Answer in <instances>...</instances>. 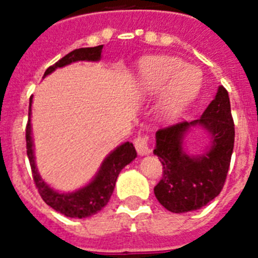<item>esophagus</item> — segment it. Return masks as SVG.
I'll return each mask as SVG.
<instances>
[{"label":"esophagus","instance_id":"34e87169","mask_svg":"<svg viewBox=\"0 0 258 258\" xmlns=\"http://www.w3.org/2000/svg\"><path fill=\"white\" fill-rule=\"evenodd\" d=\"M134 146H136L137 152L141 155V156H145V155L151 154V149H150V143H149V137L147 136H140L134 142Z\"/></svg>","mask_w":258,"mask_h":258}]
</instances>
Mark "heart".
I'll return each mask as SVG.
<instances>
[{"instance_id": "b5f03b06", "label": "heart", "mask_w": 258, "mask_h": 258, "mask_svg": "<svg viewBox=\"0 0 258 258\" xmlns=\"http://www.w3.org/2000/svg\"><path fill=\"white\" fill-rule=\"evenodd\" d=\"M202 74L175 56L146 58L138 72V89L145 97L160 94L157 112L165 122L175 121L197 98Z\"/></svg>"}]
</instances>
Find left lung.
Segmentation results:
<instances>
[{"mask_svg":"<svg viewBox=\"0 0 258 258\" xmlns=\"http://www.w3.org/2000/svg\"><path fill=\"white\" fill-rule=\"evenodd\" d=\"M194 127L210 137V146L198 155L184 149V140ZM155 138L154 154L163 164V178L154 188L159 203L173 213L206 207L222 190L234 150L235 129L226 89L218 86L200 118L160 129Z\"/></svg>","mask_w":258,"mask_h":258,"instance_id":"1","label":"left lung"}]
</instances>
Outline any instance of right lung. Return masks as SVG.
Listing matches in <instances>:
<instances>
[{
	"mask_svg": "<svg viewBox=\"0 0 258 258\" xmlns=\"http://www.w3.org/2000/svg\"><path fill=\"white\" fill-rule=\"evenodd\" d=\"M102 49L103 45L95 47H81L71 51L66 56L58 60L54 66L47 68L45 71L44 77L50 75L56 68L66 67L71 63L76 61H99L102 58ZM32 98L29 99V112H28V124H27L26 131V141H27V155H28L29 164H31L32 174H33V181L36 183V187L38 188L41 198L46 203L47 206L51 207L54 211L64 214L66 217L71 218H85L90 217L93 214L98 213L107 203L109 202V198L112 195L113 188H115L116 179L118 174L124 169L127 164L137 157L136 149L133 143L124 142L122 145L117 146L113 151L109 152L104 160L102 161L101 166L93 179L89 183H86L83 187L77 188L71 192H61V191L54 190V188L47 184L44 179L41 178L40 173L36 166L35 159V145H33V137H32Z\"/></svg>",
	"mask_w": 258,
	"mask_h": 258,
	"instance_id": "1",
	"label": "right lung"
}]
</instances>
